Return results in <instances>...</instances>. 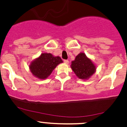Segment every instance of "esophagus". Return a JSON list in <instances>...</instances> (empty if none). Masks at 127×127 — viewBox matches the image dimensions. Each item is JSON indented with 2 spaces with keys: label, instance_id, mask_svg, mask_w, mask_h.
Masks as SVG:
<instances>
[{
  "label": "esophagus",
  "instance_id": "obj_1",
  "mask_svg": "<svg viewBox=\"0 0 127 127\" xmlns=\"http://www.w3.org/2000/svg\"><path fill=\"white\" fill-rule=\"evenodd\" d=\"M64 62H65V64H68L69 63V61H68V60H64Z\"/></svg>",
  "mask_w": 127,
  "mask_h": 127
}]
</instances>
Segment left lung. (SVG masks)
<instances>
[{"label": "left lung", "instance_id": "8db88e82", "mask_svg": "<svg viewBox=\"0 0 127 127\" xmlns=\"http://www.w3.org/2000/svg\"><path fill=\"white\" fill-rule=\"evenodd\" d=\"M71 68L76 76L81 80L90 78L96 70V65L93 61L83 52L78 54L71 62Z\"/></svg>", "mask_w": 127, "mask_h": 127}]
</instances>
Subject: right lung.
<instances>
[{"instance_id":"obj_1","label":"right lung","mask_w":127,"mask_h":127,"mask_svg":"<svg viewBox=\"0 0 127 127\" xmlns=\"http://www.w3.org/2000/svg\"><path fill=\"white\" fill-rule=\"evenodd\" d=\"M63 61L59 56L55 57L51 54L42 53L30 64V71L35 77L44 80L53 71L55 68Z\"/></svg>"}]
</instances>
